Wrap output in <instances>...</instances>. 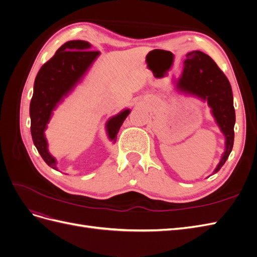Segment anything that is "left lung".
Here are the masks:
<instances>
[{"label":"left lung","instance_id":"8db88e82","mask_svg":"<svg viewBox=\"0 0 257 257\" xmlns=\"http://www.w3.org/2000/svg\"><path fill=\"white\" fill-rule=\"evenodd\" d=\"M178 88L208 100V105L211 107L214 118L226 138V150L214 170L215 174L225 164L234 146L236 114L230 83L211 58L196 50L186 54Z\"/></svg>","mask_w":257,"mask_h":257}]
</instances>
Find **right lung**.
Masks as SVG:
<instances>
[{
  "instance_id": "obj_1",
  "label": "right lung",
  "mask_w": 257,
  "mask_h": 257,
  "mask_svg": "<svg viewBox=\"0 0 257 257\" xmlns=\"http://www.w3.org/2000/svg\"><path fill=\"white\" fill-rule=\"evenodd\" d=\"M90 44L84 41H69L46 62L34 81V92L30 104L31 134L33 143L46 164L57 169V163L48 152L44 131L50 119L51 111L61 98L71 91L83 76L99 51H91ZM130 110L126 109L107 122V132L111 141L116 135Z\"/></svg>"
}]
</instances>
